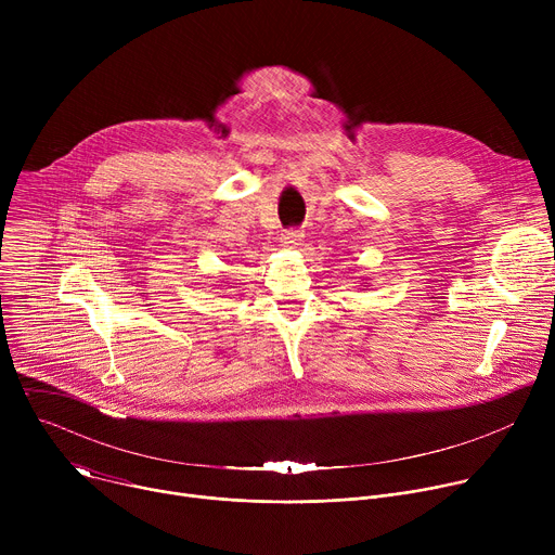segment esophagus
Instances as JSON below:
<instances>
[{
    "instance_id": "obj_1",
    "label": "esophagus",
    "mask_w": 555,
    "mask_h": 555,
    "mask_svg": "<svg viewBox=\"0 0 555 555\" xmlns=\"http://www.w3.org/2000/svg\"><path fill=\"white\" fill-rule=\"evenodd\" d=\"M300 240H302V232H300V230H285V232L281 234L283 248H296V246L300 244Z\"/></svg>"
}]
</instances>
